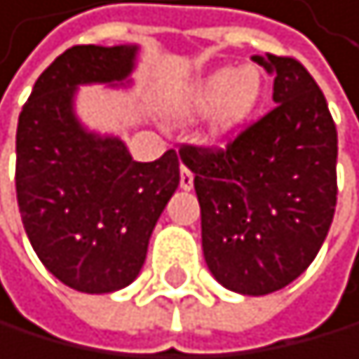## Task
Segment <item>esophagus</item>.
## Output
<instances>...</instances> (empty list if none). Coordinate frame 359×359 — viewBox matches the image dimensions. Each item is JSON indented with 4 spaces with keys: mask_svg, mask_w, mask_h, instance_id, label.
I'll return each mask as SVG.
<instances>
[{
    "mask_svg": "<svg viewBox=\"0 0 359 359\" xmlns=\"http://www.w3.org/2000/svg\"><path fill=\"white\" fill-rule=\"evenodd\" d=\"M181 187H183V190H192V187H194V176L185 165H181Z\"/></svg>",
    "mask_w": 359,
    "mask_h": 359,
    "instance_id": "obj_1",
    "label": "esophagus"
}]
</instances>
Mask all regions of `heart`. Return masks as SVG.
<instances>
[{
    "label": "heart",
    "mask_w": 359,
    "mask_h": 359,
    "mask_svg": "<svg viewBox=\"0 0 359 359\" xmlns=\"http://www.w3.org/2000/svg\"><path fill=\"white\" fill-rule=\"evenodd\" d=\"M264 100V77L257 68L224 66L210 70L185 93L174 116L194 121L212 111L208 135L212 142H229L257 114Z\"/></svg>",
    "instance_id": "1"
}]
</instances>
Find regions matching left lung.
<instances>
[{
    "label": "left lung",
    "mask_w": 359,
    "mask_h": 359,
    "mask_svg": "<svg viewBox=\"0 0 359 359\" xmlns=\"http://www.w3.org/2000/svg\"><path fill=\"white\" fill-rule=\"evenodd\" d=\"M277 107L226 151L185 149L201 206V248L229 291L266 295L316 259L337 206V128L325 95L289 57H252Z\"/></svg>",
    "instance_id": "8db88e82"
}]
</instances>
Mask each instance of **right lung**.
<instances>
[{"mask_svg":"<svg viewBox=\"0 0 359 359\" xmlns=\"http://www.w3.org/2000/svg\"><path fill=\"white\" fill-rule=\"evenodd\" d=\"M140 45H77L36 80L18 118L15 190L25 231L43 266L82 293L133 284L178 183L176 151L133 160L116 135L77 114L80 86L130 89Z\"/></svg>","mask_w":359,"mask_h":359,"instance_id":"obj_1","label":"right lung"}]
</instances>
